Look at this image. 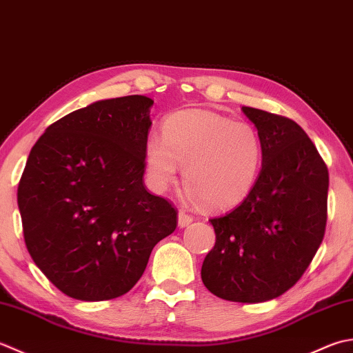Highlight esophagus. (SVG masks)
<instances>
[{"label":"esophagus","mask_w":353,"mask_h":353,"mask_svg":"<svg viewBox=\"0 0 353 353\" xmlns=\"http://www.w3.org/2000/svg\"><path fill=\"white\" fill-rule=\"evenodd\" d=\"M192 221H193V218L190 216V214H187V213L183 212V210L178 212V227H179V228L187 227V225L190 224Z\"/></svg>","instance_id":"1"}]
</instances>
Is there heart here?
<instances>
[{
	"label": "heart",
	"instance_id": "obj_1",
	"mask_svg": "<svg viewBox=\"0 0 353 353\" xmlns=\"http://www.w3.org/2000/svg\"><path fill=\"white\" fill-rule=\"evenodd\" d=\"M262 140L247 121H233L205 110L172 114L163 135H150L145 166L150 185L166 192L178 179L179 166L189 195L210 208L239 204L262 169Z\"/></svg>",
	"mask_w": 353,
	"mask_h": 353
}]
</instances>
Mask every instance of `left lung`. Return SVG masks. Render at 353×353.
Segmentation results:
<instances>
[{"mask_svg":"<svg viewBox=\"0 0 353 353\" xmlns=\"http://www.w3.org/2000/svg\"><path fill=\"white\" fill-rule=\"evenodd\" d=\"M262 140V169L234 210L210 219L216 242L201 279L214 296L262 303L303 276L325 236L329 174L296 121L242 106Z\"/></svg>","mask_w":353,"mask_h":353,"instance_id":"obj_1","label":"left lung"}]
</instances>
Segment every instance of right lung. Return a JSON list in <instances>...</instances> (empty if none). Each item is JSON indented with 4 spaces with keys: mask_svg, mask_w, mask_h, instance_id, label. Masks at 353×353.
Wrapping results in <instances>:
<instances>
[{
    "mask_svg": "<svg viewBox=\"0 0 353 353\" xmlns=\"http://www.w3.org/2000/svg\"><path fill=\"white\" fill-rule=\"evenodd\" d=\"M146 96L99 100L50 125L27 158L18 207L28 253L57 290L83 301L139 282L176 212L146 190Z\"/></svg>",
    "mask_w": 353,
    "mask_h": 353,
    "instance_id": "add662e5",
    "label": "right lung"
}]
</instances>
